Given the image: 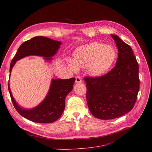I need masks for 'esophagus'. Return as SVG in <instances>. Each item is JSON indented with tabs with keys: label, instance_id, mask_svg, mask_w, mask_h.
I'll return each mask as SVG.
<instances>
[{
	"label": "esophagus",
	"instance_id": "obj_1",
	"mask_svg": "<svg viewBox=\"0 0 152 152\" xmlns=\"http://www.w3.org/2000/svg\"><path fill=\"white\" fill-rule=\"evenodd\" d=\"M81 82H82V79H81V77L76 76V83H80Z\"/></svg>",
	"mask_w": 152,
	"mask_h": 152
}]
</instances>
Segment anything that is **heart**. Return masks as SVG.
<instances>
[{
  "label": "heart",
  "mask_w": 152,
  "mask_h": 152,
  "mask_svg": "<svg viewBox=\"0 0 152 152\" xmlns=\"http://www.w3.org/2000/svg\"><path fill=\"white\" fill-rule=\"evenodd\" d=\"M116 56L112 46L94 42L79 47L74 53L73 62L68 60V63L74 70L87 68L91 75L100 76L110 69Z\"/></svg>",
  "instance_id": "obj_1"
}]
</instances>
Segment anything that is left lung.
Listing matches in <instances>:
<instances>
[{
	"label": "left lung",
	"instance_id": "left-lung-1",
	"mask_svg": "<svg viewBox=\"0 0 152 152\" xmlns=\"http://www.w3.org/2000/svg\"><path fill=\"white\" fill-rule=\"evenodd\" d=\"M111 36L118 49L116 66L103 76L84 78L91 113L105 120L129 112L136 102L140 86L139 65L132 48L118 36Z\"/></svg>",
	"mask_w": 152,
	"mask_h": 152
}]
</instances>
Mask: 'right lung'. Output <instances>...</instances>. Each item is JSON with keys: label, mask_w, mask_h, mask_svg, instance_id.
I'll use <instances>...</instances> for the list:
<instances>
[{"label": "right lung", "mask_w": 152, "mask_h": 152, "mask_svg": "<svg viewBox=\"0 0 152 152\" xmlns=\"http://www.w3.org/2000/svg\"><path fill=\"white\" fill-rule=\"evenodd\" d=\"M61 42L44 36H36L23 42L18 48L13 58L10 73L16 61L27 56H41L47 61L57 52ZM75 78L68 79H52L47 96L39 105L32 109L19 107L12 96L9 83V91L10 97L18 113L29 120L38 123H52L61 116L65 107V98L73 88Z\"/></svg>", "instance_id": "obj_1"}]
</instances>
